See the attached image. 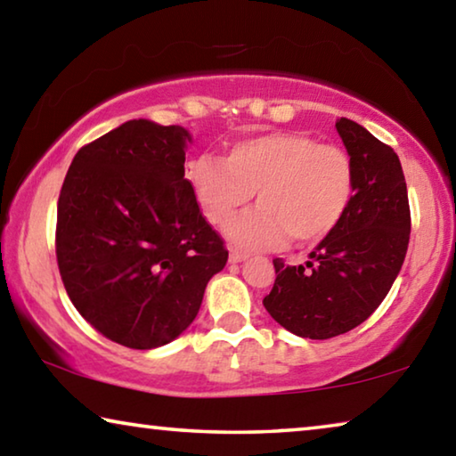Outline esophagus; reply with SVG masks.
<instances>
[{"mask_svg": "<svg viewBox=\"0 0 456 456\" xmlns=\"http://www.w3.org/2000/svg\"><path fill=\"white\" fill-rule=\"evenodd\" d=\"M247 257H249V253L241 251V249H231V253H229L231 264H239V261H245Z\"/></svg>", "mask_w": 456, "mask_h": 456, "instance_id": "1", "label": "esophagus"}]
</instances>
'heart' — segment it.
<instances>
[{
    "mask_svg": "<svg viewBox=\"0 0 456 456\" xmlns=\"http://www.w3.org/2000/svg\"><path fill=\"white\" fill-rule=\"evenodd\" d=\"M189 181L205 217L225 225L256 192L257 207L231 223V241L277 245L291 235L315 243L348 211L354 167L334 144L302 133H269L237 142L225 160L203 154L189 165Z\"/></svg>",
    "mask_w": 456,
    "mask_h": 456,
    "instance_id": "obj_1",
    "label": "heart"
}]
</instances>
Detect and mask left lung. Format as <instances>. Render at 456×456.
<instances>
[{"label":"left lung","instance_id":"1","mask_svg":"<svg viewBox=\"0 0 456 456\" xmlns=\"http://www.w3.org/2000/svg\"><path fill=\"white\" fill-rule=\"evenodd\" d=\"M338 134L354 167V195L338 227L305 265L273 259L275 283L264 305L291 334L328 339L368 320L395 283L411 237V207L398 154L358 122Z\"/></svg>","mask_w":456,"mask_h":456}]
</instances>
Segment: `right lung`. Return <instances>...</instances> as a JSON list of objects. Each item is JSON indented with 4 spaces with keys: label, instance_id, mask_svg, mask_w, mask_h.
<instances>
[{
    "label": "right lung",
    "instance_id": "1",
    "mask_svg": "<svg viewBox=\"0 0 456 456\" xmlns=\"http://www.w3.org/2000/svg\"><path fill=\"white\" fill-rule=\"evenodd\" d=\"M181 126L128 120L76 152L58 199V269L76 310L133 350L173 342L197 318L225 241L184 179Z\"/></svg>",
    "mask_w": 456,
    "mask_h": 456
}]
</instances>
